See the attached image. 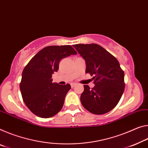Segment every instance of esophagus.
<instances>
[{
    "label": "esophagus",
    "instance_id": "1",
    "mask_svg": "<svg viewBox=\"0 0 148 148\" xmlns=\"http://www.w3.org/2000/svg\"><path fill=\"white\" fill-rule=\"evenodd\" d=\"M76 85V83H72V84H71V87L72 88H74V87Z\"/></svg>",
    "mask_w": 148,
    "mask_h": 148
}]
</instances>
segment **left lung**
<instances>
[{
	"label": "left lung",
	"instance_id": "left-lung-1",
	"mask_svg": "<svg viewBox=\"0 0 148 148\" xmlns=\"http://www.w3.org/2000/svg\"><path fill=\"white\" fill-rule=\"evenodd\" d=\"M74 47L85 60L86 73L93 76L95 86L84 85L81 103L88 111L103 114L116 106L125 91V73L118 60L97 44H76Z\"/></svg>",
	"mask_w": 148,
	"mask_h": 148
}]
</instances>
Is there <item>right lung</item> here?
Listing matches in <instances>:
<instances>
[{
  "label": "right lung",
  "instance_id": "obj_1",
  "mask_svg": "<svg viewBox=\"0 0 148 148\" xmlns=\"http://www.w3.org/2000/svg\"><path fill=\"white\" fill-rule=\"evenodd\" d=\"M77 52L70 45L48 46L41 49L23 69L20 89L23 102L41 118H50L59 112L71 86L53 83L52 74L57 72L62 58Z\"/></svg>",
  "mask_w": 148,
  "mask_h": 148
}]
</instances>
